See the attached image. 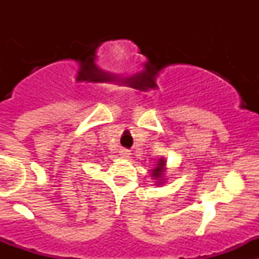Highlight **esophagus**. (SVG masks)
<instances>
[{
    "mask_svg": "<svg viewBox=\"0 0 259 259\" xmlns=\"http://www.w3.org/2000/svg\"><path fill=\"white\" fill-rule=\"evenodd\" d=\"M120 155L122 156V158H129V155H130V153L127 150H125V149H122L121 151H120Z\"/></svg>",
    "mask_w": 259,
    "mask_h": 259,
    "instance_id": "1",
    "label": "esophagus"
}]
</instances>
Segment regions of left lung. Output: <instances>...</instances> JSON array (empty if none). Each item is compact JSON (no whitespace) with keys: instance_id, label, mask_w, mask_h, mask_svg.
<instances>
[{"instance_id":"1","label":"left lung","mask_w":259,"mask_h":259,"mask_svg":"<svg viewBox=\"0 0 259 259\" xmlns=\"http://www.w3.org/2000/svg\"><path fill=\"white\" fill-rule=\"evenodd\" d=\"M165 170H166V160L165 158H160L156 163V165L151 169V177L155 180L156 185H161L165 182Z\"/></svg>"}]
</instances>
